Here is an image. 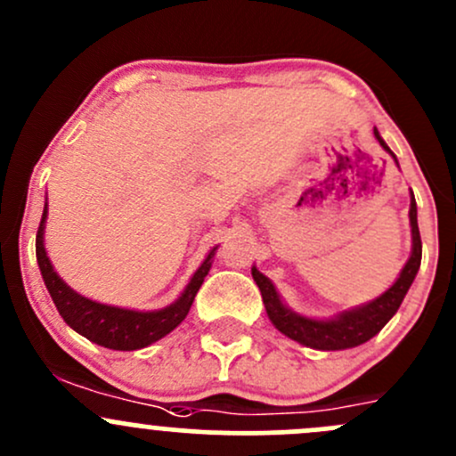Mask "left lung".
<instances>
[{"mask_svg": "<svg viewBox=\"0 0 456 456\" xmlns=\"http://www.w3.org/2000/svg\"><path fill=\"white\" fill-rule=\"evenodd\" d=\"M375 136L377 141H379V145L384 147L386 151H390V147L386 145L377 130ZM390 156L395 159L393 151H390ZM411 227L412 254L408 257L402 273H399L397 282H395L388 291L381 293L377 300H372L369 305L360 306V309L355 311H346V314L335 317V320H309V317H302L293 314V311H289L287 306L280 302V296L275 293V287L271 284V280L265 278V275L254 266V269H251V275H254L257 289H260L266 315L273 322L275 329H278L280 333L287 335V338L296 339V342L305 344V346L317 348V351H342V348L360 346V344L375 338V335L384 329L386 322L397 314L399 305H402V300L406 297L408 289H411L412 280H415L421 265V236L419 224H417L415 196H412L411 200Z\"/></svg>", "mask_w": 456, "mask_h": 456, "instance_id": "obj_1", "label": "left lung"}]
</instances>
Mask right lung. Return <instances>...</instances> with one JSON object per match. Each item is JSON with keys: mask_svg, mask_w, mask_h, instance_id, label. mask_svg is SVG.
I'll use <instances>...</instances> for the list:
<instances>
[{"mask_svg": "<svg viewBox=\"0 0 456 456\" xmlns=\"http://www.w3.org/2000/svg\"><path fill=\"white\" fill-rule=\"evenodd\" d=\"M45 214H48V211H45L44 207V216H41L35 242L37 262H39L41 278H44L45 289H48L59 315L66 320V324L70 326V329H75L77 333H81L84 338L90 339V342L99 344V346L112 348V351H136V348L150 346L156 339L165 338L169 330H174L183 320H185V315L190 314L191 309V302H194L196 293H199L202 280L209 273L214 251L207 256V260L202 262L200 269L196 271L191 282L187 284L185 293H183L174 305L165 306V309L160 311H150V314L118 309V306H108L87 300V297L72 291V289L54 273L53 265H50L44 249Z\"/></svg>", "mask_w": 456, "mask_h": 456, "instance_id": "right-lung-1", "label": "right lung"}]
</instances>
